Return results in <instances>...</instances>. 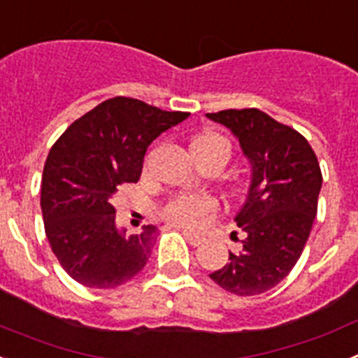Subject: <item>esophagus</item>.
Returning <instances> with one entry per match:
<instances>
[{
  "instance_id": "34e87169",
  "label": "esophagus",
  "mask_w": 358,
  "mask_h": 358,
  "mask_svg": "<svg viewBox=\"0 0 358 358\" xmlns=\"http://www.w3.org/2000/svg\"><path fill=\"white\" fill-rule=\"evenodd\" d=\"M182 235H185V238L188 240V243H192L194 248H199L201 243H204V238L199 235H195V233H189V231H182Z\"/></svg>"
}]
</instances>
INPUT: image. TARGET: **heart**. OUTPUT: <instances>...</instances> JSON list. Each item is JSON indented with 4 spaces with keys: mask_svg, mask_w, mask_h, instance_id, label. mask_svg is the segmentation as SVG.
Returning <instances> with one entry per match:
<instances>
[{
    "mask_svg": "<svg viewBox=\"0 0 358 358\" xmlns=\"http://www.w3.org/2000/svg\"><path fill=\"white\" fill-rule=\"evenodd\" d=\"M211 150H227L229 143L224 136L213 131H204L192 141V152L202 154ZM217 211V201L206 195H176L163 208V217L170 224L186 229H197Z\"/></svg>",
    "mask_w": 358,
    "mask_h": 358,
    "instance_id": "b5f03b06",
    "label": "heart"
}]
</instances>
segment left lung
Masks as SVG:
<instances>
[{
  "instance_id": "1",
  "label": "left lung",
  "mask_w": 358,
  "mask_h": 358,
  "mask_svg": "<svg viewBox=\"0 0 358 358\" xmlns=\"http://www.w3.org/2000/svg\"><path fill=\"white\" fill-rule=\"evenodd\" d=\"M206 116L231 129L252 169L248 201L235 218L242 251L229 252L210 278L231 294L258 296L276 287L305 249L322 185L317 156L305 136L255 107Z\"/></svg>"
}]
</instances>
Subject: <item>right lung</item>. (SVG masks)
<instances>
[{"instance_id":"right-lung-1","label":"right lung","mask_w":358,"mask_h":358,"mask_svg":"<svg viewBox=\"0 0 358 358\" xmlns=\"http://www.w3.org/2000/svg\"><path fill=\"white\" fill-rule=\"evenodd\" d=\"M188 116L115 96L75 120L53 143L41 185L44 231L59 264L80 285L115 289L147 265L157 227L125 235L110 202L118 188L140 181L148 145Z\"/></svg>"}]
</instances>
